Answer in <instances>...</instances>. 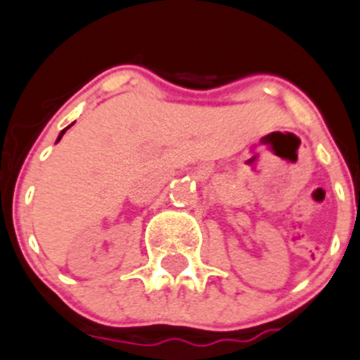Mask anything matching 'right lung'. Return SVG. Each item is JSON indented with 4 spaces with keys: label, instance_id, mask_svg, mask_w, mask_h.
Returning <instances> with one entry per match:
<instances>
[{
    "label": "right lung",
    "instance_id": "obj_1",
    "mask_svg": "<svg viewBox=\"0 0 360 360\" xmlns=\"http://www.w3.org/2000/svg\"><path fill=\"white\" fill-rule=\"evenodd\" d=\"M68 129H69V126H68V128H65V129H62V134H60V135H58V141H60V139H62V135H63V134H65V131H68ZM58 141H56V143H58Z\"/></svg>",
    "mask_w": 360,
    "mask_h": 360
}]
</instances>
